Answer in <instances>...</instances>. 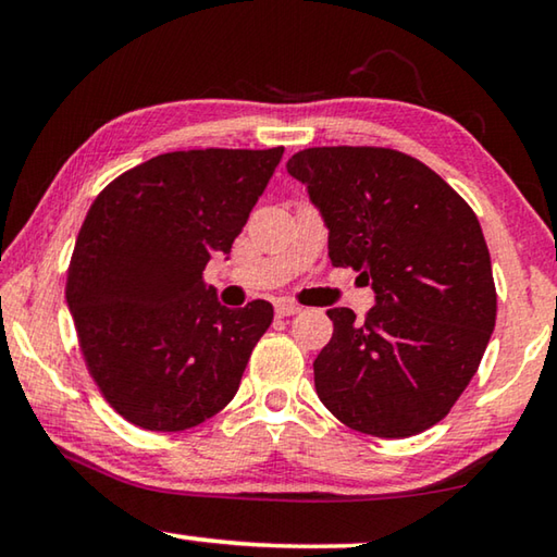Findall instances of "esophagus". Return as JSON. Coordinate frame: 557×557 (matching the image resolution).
I'll list each match as a JSON object with an SVG mask.
<instances>
[{
  "label": "esophagus",
  "instance_id": "esophagus-1",
  "mask_svg": "<svg viewBox=\"0 0 557 557\" xmlns=\"http://www.w3.org/2000/svg\"><path fill=\"white\" fill-rule=\"evenodd\" d=\"M275 312H277V317H292V314H299L301 307L295 305V301H287L285 299V301H277Z\"/></svg>",
  "mask_w": 557,
  "mask_h": 557
}]
</instances>
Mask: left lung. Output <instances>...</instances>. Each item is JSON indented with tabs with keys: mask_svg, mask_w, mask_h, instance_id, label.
Instances as JSON below:
<instances>
[{
	"mask_svg": "<svg viewBox=\"0 0 557 557\" xmlns=\"http://www.w3.org/2000/svg\"><path fill=\"white\" fill-rule=\"evenodd\" d=\"M329 228L334 268L371 282L334 334L314 385L346 428L410 437L437 425L474 379L496 324L492 258L476 213L428 164L388 147H312L287 162Z\"/></svg>",
	"mask_w": 557,
	"mask_h": 557,
	"instance_id": "left-lung-1",
	"label": "left lung"
}]
</instances>
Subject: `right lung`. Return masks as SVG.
Listing matches in <instances>:
<instances>
[{
	"mask_svg": "<svg viewBox=\"0 0 557 557\" xmlns=\"http://www.w3.org/2000/svg\"><path fill=\"white\" fill-rule=\"evenodd\" d=\"M285 147L166 152L110 182L75 240L65 299L83 361L132 425L182 432L223 410L272 322L206 285L231 252Z\"/></svg>",
	"mask_w": 557,
	"mask_h": 557,
	"instance_id": "1",
	"label": "right lung"
}]
</instances>
